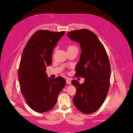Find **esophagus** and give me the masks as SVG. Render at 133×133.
<instances>
[{
  "label": "esophagus",
  "instance_id": "esophagus-1",
  "mask_svg": "<svg viewBox=\"0 0 133 133\" xmlns=\"http://www.w3.org/2000/svg\"><path fill=\"white\" fill-rule=\"evenodd\" d=\"M66 84H71L70 80L69 79H66Z\"/></svg>",
  "mask_w": 133,
  "mask_h": 133
}]
</instances>
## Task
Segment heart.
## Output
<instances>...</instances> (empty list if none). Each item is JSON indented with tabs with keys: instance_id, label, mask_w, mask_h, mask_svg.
<instances>
[{
	"instance_id": "b5f03b06",
	"label": "heart",
	"mask_w": 133,
	"mask_h": 133,
	"mask_svg": "<svg viewBox=\"0 0 133 133\" xmlns=\"http://www.w3.org/2000/svg\"><path fill=\"white\" fill-rule=\"evenodd\" d=\"M73 49H76V50H78V48L76 47L75 45H70L68 46V50H73Z\"/></svg>"
}]
</instances>
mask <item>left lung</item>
Masks as SVG:
<instances>
[{"label":"left lung","mask_w":133,"mask_h":133,"mask_svg":"<svg viewBox=\"0 0 133 133\" xmlns=\"http://www.w3.org/2000/svg\"><path fill=\"white\" fill-rule=\"evenodd\" d=\"M67 35L81 46V55L75 75L85 79L81 84L76 80L71 82L76 89L73 103L79 111L91 114L101 107L109 89V60L105 48L91 30H75L68 32Z\"/></svg>","instance_id":"1"}]
</instances>
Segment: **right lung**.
<instances>
[{
    "instance_id": "right-lung-1",
    "label": "right lung",
    "mask_w": 133,
    "mask_h": 133,
    "mask_svg": "<svg viewBox=\"0 0 133 133\" xmlns=\"http://www.w3.org/2000/svg\"><path fill=\"white\" fill-rule=\"evenodd\" d=\"M65 31L39 30L31 36L23 50L18 69L21 90L31 109L44 112L57 102L66 84L61 76L48 78L46 67L51 64L53 49Z\"/></svg>"
}]
</instances>
